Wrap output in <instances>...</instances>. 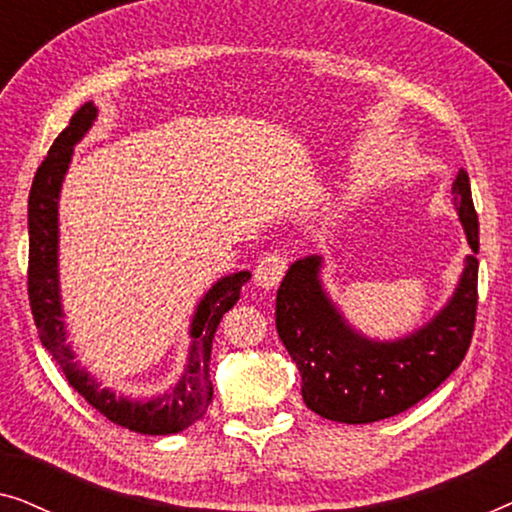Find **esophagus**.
<instances>
[{
  "label": "esophagus",
  "mask_w": 512,
  "mask_h": 512,
  "mask_svg": "<svg viewBox=\"0 0 512 512\" xmlns=\"http://www.w3.org/2000/svg\"><path fill=\"white\" fill-rule=\"evenodd\" d=\"M286 268H289L286 256L279 254V251H270V254H265L256 265L254 270L256 284L263 286V289H275V286L282 282V277L286 275Z\"/></svg>",
  "instance_id": "esophagus-1"
}]
</instances>
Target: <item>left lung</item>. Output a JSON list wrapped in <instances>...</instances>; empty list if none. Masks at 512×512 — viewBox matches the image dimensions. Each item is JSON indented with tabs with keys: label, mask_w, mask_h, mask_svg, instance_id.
<instances>
[{
	"label": "left lung",
	"mask_w": 512,
	"mask_h": 512,
	"mask_svg": "<svg viewBox=\"0 0 512 512\" xmlns=\"http://www.w3.org/2000/svg\"><path fill=\"white\" fill-rule=\"evenodd\" d=\"M473 254L480 249L478 214L464 167L452 184ZM319 256L296 261L277 291V333L303 377V401L317 415L370 424L401 415L438 389L471 347L478 314V258L468 256L454 296L431 324L396 342L354 333L326 298Z\"/></svg>",
	"instance_id": "obj_1"
}]
</instances>
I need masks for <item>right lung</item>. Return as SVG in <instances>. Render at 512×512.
<instances>
[{
  "label": "right lung",
  "mask_w": 512,
  "mask_h": 512,
  "mask_svg": "<svg viewBox=\"0 0 512 512\" xmlns=\"http://www.w3.org/2000/svg\"><path fill=\"white\" fill-rule=\"evenodd\" d=\"M97 116L93 102H86L72 116V121L55 139L51 151L39 165L30 188V209H27V228H30V265H27V296L34 324H37L41 345L48 349L55 363L65 373L69 387L86 398L95 410H100L109 422L125 429L146 433V436H167L184 431L186 426L205 415L212 403L214 387L209 382V359H212V340L223 314L240 300L242 286L249 282V272H235L216 282L205 298L191 326V356L186 373L170 394L139 403L100 389L90 380L86 370L74 363L72 349L65 345V326H62V307L58 289V195L67 165L72 160L74 144L86 135Z\"/></svg>",
  "instance_id": "right-lung-1"
}]
</instances>
